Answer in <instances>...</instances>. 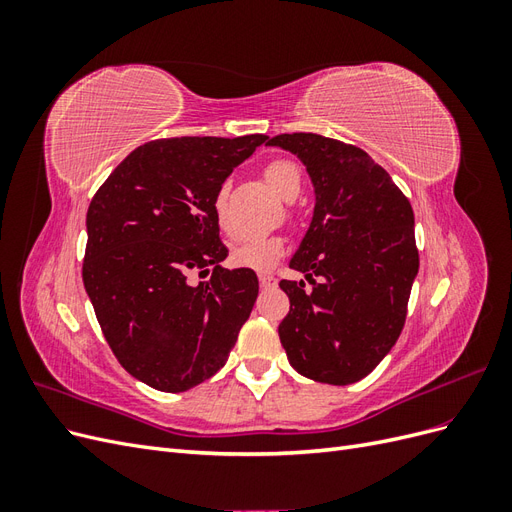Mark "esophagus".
Returning a JSON list of instances; mask_svg holds the SVG:
<instances>
[{"mask_svg":"<svg viewBox=\"0 0 512 512\" xmlns=\"http://www.w3.org/2000/svg\"><path fill=\"white\" fill-rule=\"evenodd\" d=\"M258 282H260V286H262V288H271V286H275V284H277V280H275V275H273V273H260V275H258Z\"/></svg>","mask_w":512,"mask_h":512,"instance_id":"34e87169","label":"esophagus"}]
</instances>
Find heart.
I'll return each instance as SVG.
<instances>
[{"label": "heart", "instance_id": "1", "mask_svg": "<svg viewBox=\"0 0 512 512\" xmlns=\"http://www.w3.org/2000/svg\"><path fill=\"white\" fill-rule=\"evenodd\" d=\"M265 181L271 188L286 200H294L301 192V170L290 160H273L265 166ZM226 200L228 185H222L213 198V211L218 224L228 228L226 224ZM286 252V241L280 235H250L239 239L232 245L230 260L232 265L254 271H265L273 267Z\"/></svg>", "mask_w": 512, "mask_h": 512}]
</instances>
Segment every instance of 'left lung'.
Here are the masks:
<instances>
[{"mask_svg":"<svg viewBox=\"0 0 512 512\" xmlns=\"http://www.w3.org/2000/svg\"><path fill=\"white\" fill-rule=\"evenodd\" d=\"M267 145L303 162L316 198L290 258L305 280L280 282L290 299L280 342L301 376L335 386L359 382L404 329L418 273L412 207L359 147L312 132L273 136Z\"/></svg>","mask_w":512,"mask_h":512,"instance_id":"left-lung-1","label":"left lung"}]
</instances>
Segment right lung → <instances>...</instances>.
I'll return each instance as SVG.
<instances>
[{"label": "right lung", "mask_w": 512, "mask_h": 512, "mask_svg": "<svg viewBox=\"0 0 512 512\" xmlns=\"http://www.w3.org/2000/svg\"><path fill=\"white\" fill-rule=\"evenodd\" d=\"M181 136L136 147L87 209L83 284L130 376L183 393L226 365L258 297L252 269H224L213 198L267 141ZM207 276L205 283L193 277Z\"/></svg>", "instance_id": "right-lung-1"}]
</instances>
